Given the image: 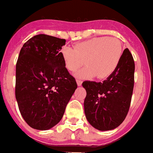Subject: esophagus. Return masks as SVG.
<instances>
[{"mask_svg": "<svg viewBox=\"0 0 153 153\" xmlns=\"http://www.w3.org/2000/svg\"><path fill=\"white\" fill-rule=\"evenodd\" d=\"M82 81L80 80V79H77V84H78L79 86H80L82 85Z\"/></svg>", "mask_w": 153, "mask_h": 153, "instance_id": "obj_1", "label": "esophagus"}]
</instances>
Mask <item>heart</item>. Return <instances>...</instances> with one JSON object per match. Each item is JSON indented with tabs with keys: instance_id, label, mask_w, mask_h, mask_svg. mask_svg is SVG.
Wrapping results in <instances>:
<instances>
[{
	"instance_id": "heart-1",
	"label": "heart",
	"mask_w": 153,
	"mask_h": 153,
	"mask_svg": "<svg viewBox=\"0 0 153 153\" xmlns=\"http://www.w3.org/2000/svg\"><path fill=\"white\" fill-rule=\"evenodd\" d=\"M60 54L70 71L78 70L85 59L87 66L79 71L76 76L89 78L97 75V79H104L117 68L123 55V46L117 38L98 37L78 42L74 48L63 47Z\"/></svg>"
}]
</instances>
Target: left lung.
I'll list each match as a JSON object with an SVG mask.
<instances>
[{
  "instance_id": "8db88e82",
  "label": "left lung",
  "mask_w": 153,
  "mask_h": 153,
  "mask_svg": "<svg viewBox=\"0 0 153 153\" xmlns=\"http://www.w3.org/2000/svg\"><path fill=\"white\" fill-rule=\"evenodd\" d=\"M134 60L124 49L117 68L103 82L85 81V117L94 128L110 130L124 121L129 111L134 85Z\"/></svg>"
}]
</instances>
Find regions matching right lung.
<instances>
[{
    "label": "right lung",
    "instance_id": "1",
    "mask_svg": "<svg viewBox=\"0 0 153 153\" xmlns=\"http://www.w3.org/2000/svg\"><path fill=\"white\" fill-rule=\"evenodd\" d=\"M65 39L38 34L21 48L16 63V98L30 127L46 130L61 120L77 89L60 54Z\"/></svg>",
    "mask_w": 153,
    "mask_h": 153
}]
</instances>
